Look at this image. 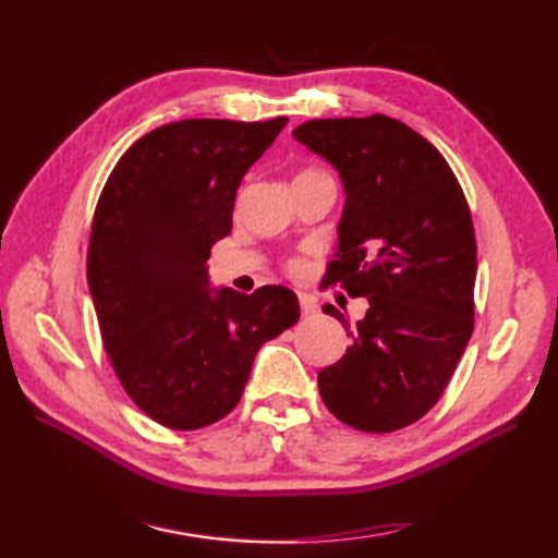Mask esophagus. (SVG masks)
Wrapping results in <instances>:
<instances>
[{
  "instance_id": "34e87169",
  "label": "esophagus",
  "mask_w": 558,
  "mask_h": 558,
  "mask_svg": "<svg viewBox=\"0 0 558 558\" xmlns=\"http://www.w3.org/2000/svg\"><path fill=\"white\" fill-rule=\"evenodd\" d=\"M300 306H302L304 316H316V312H318V304L312 294H300Z\"/></svg>"
}]
</instances>
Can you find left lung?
I'll return each mask as SVG.
<instances>
[{
    "mask_svg": "<svg viewBox=\"0 0 558 558\" xmlns=\"http://www.w3.org/2000/svg\"><path fill=\"white\" fill-rule=\"evenodd\" d=\"M292 136L345 189L326 286L369 302L318 390L354 429H402L436 405L472 336L477 244L465 194L441 153L390 117L312 120ZM324 312L350 326L333 304Z\"/></svg>",
    "mask_w": 558,
    "mask_h": 558,
    "instance_id": "1",
    "label": "left lung"
}]
</instances>
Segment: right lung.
Returning <instances> with one entry per match:
<instances>
[{
    "instance_id": "right-lung-1",
    "label": "right lung",
    "mask_w": 558,
    "mask_h": 558,
    "mask_svg": "<svg viewBox=\"0 0 558 558\" xmlns=\"http://www.w3.org/2000/svg\"><path fill=\"white\" fill-rule=\"evenodd\" d=\"M286 124L158 126L124 153L100 194L88 288L105 350L129 398L170 429L232 412L260 345L300 322L292 290H216L206 264L232 230L242 177Z\"/></svg>"
}]
</instances>
